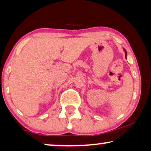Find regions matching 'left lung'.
Returning <instances> with one entry per match:
<instances>
[{"label": "left lung", "instance_id": "1", "mask_svg": "<svg viewBox=\"0 0 151 151\" xmlns=\"http://www.w3.org/2000/svg\"><path fill=\"white\" fill-rule=\"evenodd\" d=\"M124 52H125V57H126V58H127V51H126L124 49Z\"/></svg>", "mask_w": 151, "mask_h": 151}]
</instances>
